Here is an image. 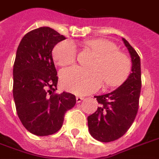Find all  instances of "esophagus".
I'll list each match as a JSON object with an SVG mask.
<instances>
[{
  "label": "esophagus",
  "instance_id": "obj_1",
  "mask_svg": "<svg viewBox=\"0 0 159 159\" xmlns=\"http://www.w3.org/2000/svg\"><path fill=\"white\" fill-rule=\"evenodd\" d=\"M83 98H84L82 97V96H77V97H76V103H80V102H82Z\"/></svg>",
  "mask_w": 159,
  "mask_h": 159
}]
</instances>
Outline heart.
Wrapping results in <instances>:
<instances>
[{
    "label": "heart",
    "instance_id": "b5f03b06",
    "mask_svg": "<svg viewBox=\"0 0 159 159\" xmlns=\"http://www.w3.org/2000/svg\"><path fill=\"white\" fill-rule=\"evenodd\" d=\"M97 57L92 64L93 69L75 66L61 70L60 77L66 90L77 95H84L97 91L103 84L116 86L126 77L130 63L125 54L117 50V46L111 41L98 39L87 42ZM77 50L73 42L62 41L53 50V58L61 66L75 63Z\"/></svg>",
    "mask_w": 159,
    "mask_h": 159
}]
</instances>
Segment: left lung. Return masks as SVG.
Returning <instances> with one entry per match:
<instances>
[{"label":"left lung","mask_w":159,"mask_h":159,"mask_svg":"<svg viewBox=\"0 0 159 159\" xmlns=\"http://www.w3.org/2000/svg\"><path fill=\"white\" fill-rule=\"evenodd\" d=\"M122 40L131 58V72L118 89L107 94L95 96L100 106L88 117L89 133L102 142H113L121 137L133 123L139 107L141 60L128 41L124 38Z\"/></svg>","instance_id":"8db88e82"}]
</instances>
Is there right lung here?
Returning <instances> with one entry per match:
<instances>
[{
    "mask_svg": "<svg viewBox=\"0 0 159 159\" xmlns=\"http://www.w3.org/2000/svg\"><path fill=\"white\" fill-rule=\"evenodd\" d=\"M64 39L53 29L41 27L26 34L17 47L13 66L14 102L23 126L36 136L57 132L65 113L76 104L75 95L55 93L58 76L52 50Z\"/></svg>",
    "mask_w": 159,
    "mask_h": 159,
    "instance_id": "obj_1",
    "label": "right lung"
}]
</instances>
